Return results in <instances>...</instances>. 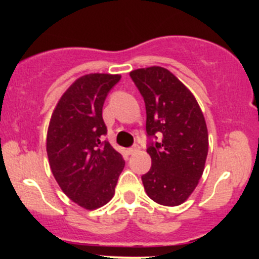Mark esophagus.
I'll list each match as a JSON object with an SVG mask.
<instances>
[{
    "label": "esophagus",
    "mask_w": 259,
    "mask_h": 259,
    "mask_svg": "<svg viewBox=\"0 0 259 259\" xmlns=\"http://www.w3.org/2000/svg\"><path fill=\"white\" fill-rule=\"evenodd\" d=\"M138 151H139V146H138V145H134L133 147H129V148H127L126 152L129 153V154H134L135 152H138Z\"/></svg>",
    "instance_id": "1"
}]
</instances>
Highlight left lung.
Instances as JSON below:
<instances>
[{
    "label": "left lung",
    "instance_id": "1",
    "mask_svg": "<svg viewBox=\"0 0 259 259\" xmlns=\"http://www.w3.org/2000/svg\"><path fill=\"white\" fill-rule=\"evenodd\" d=\"M130 76L146 106L152 167L141 177L145 191L157 203L179 206L203 173L208 153L203 113L191 91L165 68H141Z\"/></svg>",
    "mask_w": 259,
    "mask_h": 259
}]
</instances>
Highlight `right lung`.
<instances>
[{
    "mask_svg": "<svg viewBox=\"0 0 259 259\" xmlns=\"http://www.w3.org/2000/svg\"><path fill=\"white\" fill-rule=\"evenodd\" d=\"M120 80L115 74H88L69 86L58 101L47 130L50 167L62 191L85 209L112 200L125 162L108 141L102 107Z\"/></svg>",
    "mask_w": 259,
    "mask_h": 259,
    "instance_id": "obj_1",
    "label": "right lung"
}]
</instances>
